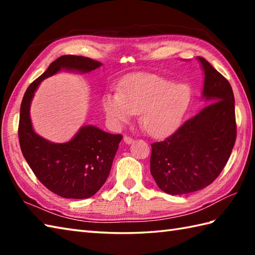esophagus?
I'll list each match as a JSON object with an SVG mask.
<instances>
[{
	"mask_svg": "<svg viewBox=\"0 0 255 255\" xmlns=\"http://www.w3.org/2000/svg\"><path fill=\"white\" fill-rule=\"evenodd\" d=\"M124 141L126 142L127 144H130V143L133 142V139L130 138V137H128V136H125V137H124Z\"/></svg>",
	"mask_w": 255,
	"mask_h": 255,
	"instance_id": "1",
	"label": "esophagus"
}]
</instances>
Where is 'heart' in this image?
Here are the masks:
<instances>
[{
    "label": "heart",
    "instance_id": "b5f03b06",
    "mask_svg": "<svg viewBox=\"0 0 255 255\" xmlns=\"http://www.w3.org/2000/svg\"><path fill=\"white\" fill-rule=\"evenodd\" d=\"M192 101L187 84L154 74H137L123 83L122 91L104 96L103 107L115 126H122L140 113V125L150 136L162 137L180 125Z\"/></svg>",
    "mask_w": 255,
    "mask_h": 255
}]
</instances>
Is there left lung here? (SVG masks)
Returning <instances> with one entry per match:
<instances>
[{
  "instance_id": "8db88e82",
  "label": "left lung",
  "mask_w": 255,
  "mask_h": 255,
  "mask_svg": "<svg viewBox=\"0 0 255 255\" xmlns=\"http://www.w3.org/2000/svg\"><path fill=\"white\" fill-rule=\"evenodd\" d=\"M203 99L208 103L163 141L151 144L150 172L170 195L197 192L213 183L228 162L237 136L230 83L202 57Z\"/></svg>"
}]
</instances>
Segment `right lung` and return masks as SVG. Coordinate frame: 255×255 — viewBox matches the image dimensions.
<instances>
[{
  "label": "right lung",
  "mask_w": 255,
  "mask_h": 255,
  "mask_svg": "<svg viewBox=\"0 0 255 255\" xmlns=\"http://www.w3.org/2000/svg\"><path fill=\"white\" fill-rule=\"evenodd\" d=\"M102 63L82 56H61L26 90L20 104L18 138L27 163L44 185L63 198H89L99 191L111 172L122 134L103 131L85 125L63 143L42 138L32 128L30 105L38 86L61 70L89 73Z\"/></svg>",
  "instance_id": "right-lung-1"
}]
</instances>
